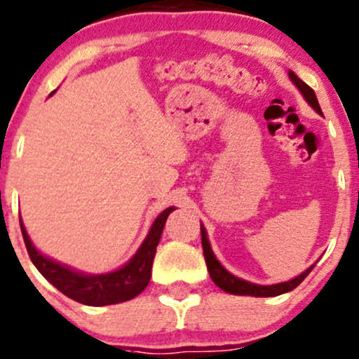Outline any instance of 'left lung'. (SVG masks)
<instances>
[{
    "label": "left lung",
    "instance_id": "8db88e82",
    "mask_svg": "<svg viewBox=\"0 0 359 359\" xmlns=\"http://www.w3.org/2000/svg\"><path fill=\"white\" fill-rule=\"evenodd\" d=\"M288 76H290L292 81L295 83L297 88L302 92V95L306 97L307 102H309L311 106H313L314 109H316L321 114V107H320V104H318V99H316V93H314V90L311 88L309 85H306V83H304L302 79H300L299 76L295 74V72L290 71V72H288ZM201 245H203V255H205L206 267H208L210 278L213 280V283H215L219 288H222L224 292L234 293V295H253V297H276V295H281V293H287V292L293 290V288L299 287V285L304 281V278H306L314 267V266H311L309 269L304 271L302 274H299V276L293 278V280L287 281V283H278V285H269V287H264V285L248 283V281L240 280V278H236V276H233L231 273H227V271L224 269L222 266H220L219 260L215 259V255H213L212 248H210L208 240H206L205 227H203V226H201Z\"/></svg>",
    "mask_w": 359,
    "mask_h": 359
}]
</instances>
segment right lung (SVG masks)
I'll return each mask as SVG.
<instances>
[{"instance_id": "add662e5", "label": "right lung", "mask_w": 359, "mask_h": 359, "mask_svg": "<svg viewBox=\"0 0 359 359\" xmlns=\"http://www.w3.org/2000/svg\"><path fill=\"white\" fill-rule=\"evenodd\" d=\"M172 210L173 208L170 206V208L163 210L159 213L142 247L139 248L135 257L126 266L114 271V273L99 274V276L79 274L62 266V264L46 259V257H43L38 250L32 247L22 222H20V229H22L24 243L32 264L38 267L39 273L53 287L59 288L69 299L76 300L79 304H85V306H109V304L125 302V300L133 299V297L139 295L147 287L151 280V267H153L154 255H156L159 238H161L166 217L172 213Z\"/></svg>"}]
</instances>
